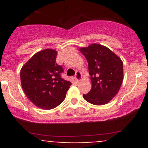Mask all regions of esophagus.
I'll list each match as a JSON object with an SVG mask.
<instances>
[{"label":"esophagus","mask_w":148,"mask_h":148,"mask_svg":"<svg viewBox=\"0 0 148 148\" xmlns=\"http://www.w3.org/2000/svg\"><path fill=\"white\" fill-rule=\"evenodd\" d=\"M74 78L78 82H80L82 80V73L80 71H77L75 76H74Z\"/></svg>","instance_id":"34e87169"}]
</instances>
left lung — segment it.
I'll return each mask as SVG.
<instances>
[{"label": "left lung", "instance_id": "obj_1", "mask_svg": "<svg viewBox=\"0 0 148 148\" xmlns=\"http://www.w3.org/2000/svg\"><path fill=\"white\" fill-rule=\"evenodd\" d=\"M86 59L92 89L84 99L95 105L108 103L116 96L123 81V63L106 46L93 44L79 49Z\"/></svg>", "mask_w": 148, "mask_h": 148}]
</instances>
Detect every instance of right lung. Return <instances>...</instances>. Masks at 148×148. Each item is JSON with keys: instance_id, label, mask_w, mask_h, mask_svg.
<instances>
[{"instance_id": "right-lung-1", "label": "right lung", "mask_w": 148, "mask_h": 148, "mask_svg": "<svg viewBox=\"0 0 148 148\" xmlns=\"http://www.w3.org/2000/svg\"><path fill=\"white\" fill-rule=\"evenodd\" d=\"M56 55L57 52L53 49L40 51L21 69L23 92L33 104L43 110L59 106L64 100L71 84L61 77L64 69L56 64Z\"/></svg>"}]
</instances>
